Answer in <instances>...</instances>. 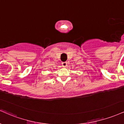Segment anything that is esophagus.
<instances>
[{"label": "esophagus", "instance_id": "1", "mask_svg": "<svg viewBox=\"0 0 124 124\" xmlns=\"http://www.w3.org/2000/svg\"><path fill=\"white\" fill-rule=\"evenodd\" d=\"M62 66L63 67V68H65V67H66L67 65H67V62H62Z\"/></svg>", "mask_w": 124, "mask_h": 124}]
</instances>
